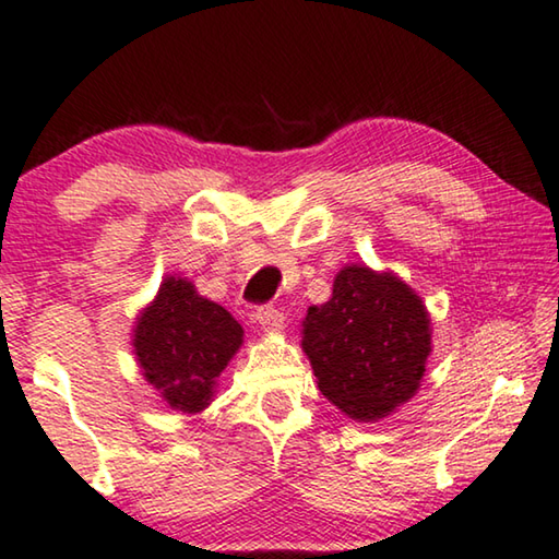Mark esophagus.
Wrapping results in <instances>:
<instances>
[{
    "label": "esophagus",
    "instance_id": "34e87169",
    "mask_svg": "<svg viewBox=\"0 0 559 559\" xmlns=\"http://www.w3.org/2000/svg\"><path fill=\"white\" fill-rule=\"evenodd\" d=\"M254 322L260 324L264 332H277L285 328V314H282L274 305H262V307H257Z\"/></svg>",
    "mask_w": 559,
    "mask_h": 559
}]
</instances>
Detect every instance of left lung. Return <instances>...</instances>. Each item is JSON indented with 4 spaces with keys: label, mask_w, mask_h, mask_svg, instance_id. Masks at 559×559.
Masks as SVG:
<instances>
[{
    "label": "left lung",
    "mask_w": 559,
    "mask_h": 559,
    "mask_svg": "<svg viewBox=\"0 0 559 559\" xmlns=\"http://www.w3.org/2000/svg\"><path fill=\"white\" fill-rule=\"evenodd\" d=\"M302 349L324 397L372 423L417 392L429 317L405 282L352 264L334 277L330 302L307 309Z\"/></svg>",
    "instance_id": "obj_1"
}]
</instances>
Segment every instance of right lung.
<instances>
[{
  "label": "right lung",
  "mask_w": 559,
  "mask_h": 559,
  "mask_svg": "<svg viewBox=\"0 0 559 559\" xmlns=\"http://www.w3.org/2000/svg\"><path fill=\"white\" fill-rule=\"evenodd\" d=\"M242 345V328L225 307L200 297L192 282L167 277L134 330V352L147 382L169 407L200 412L214 382Z\"/></svg>",
  "instance_id": "add662e5"
}]
</instances>
